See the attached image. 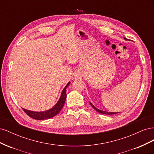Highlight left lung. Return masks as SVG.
I'll return each mask as SVG.
<instances>
[{"mask_svg":"<svg viewBox=\"0 0 154 154\" xmlns=\"http://www.w3.org/2000/svg\"><path fill=\"white\" fill-rule=\"evenodd\" d=\"M125 39L126 40L125 38ZM90 104H91V105L93 107V108H94L97 112H98L100 113V114H106V115H112V114H115L118 113V112H106V111H104V110H100V109H97L96 107L91 103V102H90Z\"/></svg>","mask_w":154,"mask_h":154,"instance_id":"obj_1","label":"left lung"}]
</instances>
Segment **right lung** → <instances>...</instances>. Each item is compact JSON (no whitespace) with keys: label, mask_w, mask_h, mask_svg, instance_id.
<instances>
[{"label":"right lung","mask_w":154,"mask_h":154,"mask_svg":"<svg viewBox=\"0 0 154 154\" xmlns=\"http://www.w3.org/2000/svg\"><path fill=\"white\" fill-rule=\"evenodd\" d=\"M70 83H71V82H69L66 85V86L64 87L61 93V95H60V98L57 101V103H56L51 109L45 111H42V112H35V111L29 110L22 108L23 110H24V111L29 116V117L35 119L43 120V119H47L53 118L54 116L57 115L63 108L65 101H66V96H67L66 88L69 85Z\"/></svg>","instance_id":"obj_1"}]
</instances>
